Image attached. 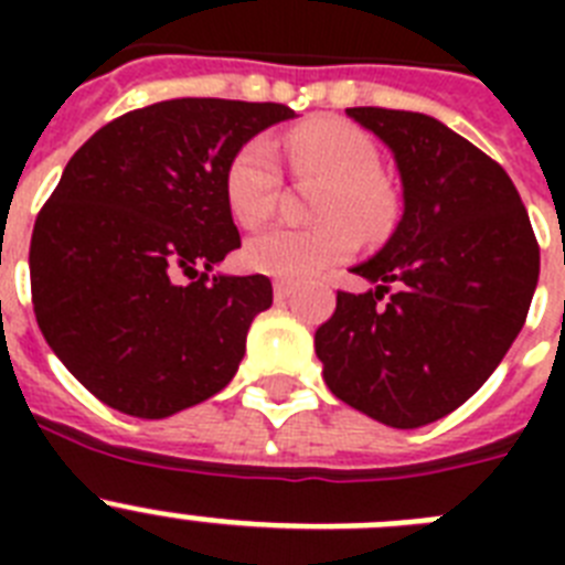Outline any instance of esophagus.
I'll return each mask as SVG.
<instances>
[{"instance_id":"34e87169","label":"esophagus","mask_w":565,"mask_h":565,"mask_svg":"<svg viewBox=\"0 0 565 565\" xmlns=\"http://www.w3.org/2000/svg\"><path fill=\"white\" fill-rule=\"evenodd\" d=\"M291 294H294V288L286 286V282H277V286H274V299H277V302H286V299H291Z\"/></svg>"}]
</instances>
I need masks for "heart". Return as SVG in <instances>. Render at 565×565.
Returning a JSON list of instances; mask_svg holds the SVG:
<instances>
[{
  "mask_svg": "<svg viewBox=\"0 0 565 565\" xmlns=\"http://www.w3.org/2000/svg\"><path fill=\"white\" fill-rule=\"evenodd\" d=\"M299 174L326 181L317 203V228L277 226L246 243L252 271L279 282H308L339 266L359 246V234L376 237L391 221V194L382 186V154L362 127L342 118L299 124L286 141ZM226 203L239 226L254 228L277 206L282 186L277 143L266 135L246 141L226 167Z\"/></svg>",
  "mask_w": 565,
  "mask_h": 565,
  "instance_id": "heart-1",
  "label": "heart"
}]
</instances>
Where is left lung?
Segmentation results:
<instances>
[{
    "instance_id": "left-lung-1",
    "label": "left lung",
    "mask_w": 565,
    "mask_h": 565,
    "mask_svg": "<svg viewBox=\"0 0 565 565\" xmlns=\"http://www.w3.org/2000/svg\"><path fill=\"white\" fill-rule=\"evenodd\" d=\"M348 115L391 147L404 214L382 252L353 268L376 288L339 291L313 344L333 396L413 430L461 407L507 356L541 248L515 183L476 143L422 113Z\"/></svg>"
}]
</instances>
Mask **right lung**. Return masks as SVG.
<instances>
[{"instance_id":"obj_1","label":"right lung","mask_w":565,"mask_h":565,"mask_svg":"<svg viewBox=\"0 0 565 565\" xmlns=\"http://www.w3.org/2000/svg\"><path fill=\"white\" fill-rule=\"evenodd\" d=\"M286 118V104L172 98L70 158L33 226L30 291L53 353L104 404L167 418L232 382L274 291L263 274L209 277L239 248L223 178Z\"/></svg>"}]
</instances>
